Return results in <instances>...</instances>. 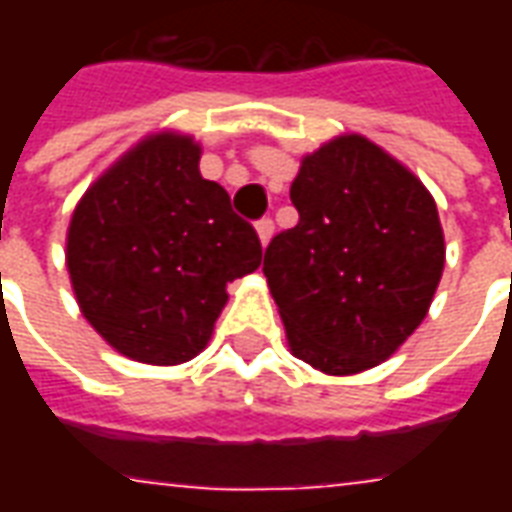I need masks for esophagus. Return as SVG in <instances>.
<instances>
[{"instance_id":"1","label":"esophagus","mask_w":512,"mask_h":512,"mask_svg":"<svg viewBox=\"0 0 512 512\" xmlns=\"http://www.w3.org/2000/svg\"><path fill=\"white\" fill-rule=\"evenodd\" d=\"M271 235H274V219H260L257 222V238H260V244L268 246V241H271Z\"/></svg>"}]
</instances>
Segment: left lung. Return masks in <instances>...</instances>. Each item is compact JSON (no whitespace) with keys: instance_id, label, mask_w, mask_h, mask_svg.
<instances>
[{"instance_id":"obj_1","label":"left lung","mask_w":512,"mask_h":512,"mask_svg":"<svg viewBox=\"0 0 512 512\" xmlns=\"http://www.w3.org/2000/svg\"><path fill=\"white\" fill-rule=\"evenodd\" d=\"M299 224L263 257L293 356L329 376L381 365L428 315L444 271L439 211L422 180L359 134L301 158Z\"/></svg>"}]
</instances>
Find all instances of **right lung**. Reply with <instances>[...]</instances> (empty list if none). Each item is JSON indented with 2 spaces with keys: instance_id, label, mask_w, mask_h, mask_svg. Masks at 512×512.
<instances>
[{
  "instance_id": "obj_1",
  "label": "right lung",
  "mask_w": 512,
  "mask_h": 512,
  "mask_svg": "<svg viewBox=\"0 0 512 512\" xmlns=\"http://www.w3.org/2000/svg\"><path fill=\"white\" fill-rule=\"evenodd\" d=\"M200 145L161 131L95 180L68 227L79 310L115 351L180 365L208 345L227 285L260 266L255 227L200 175Z\"/></svg>"
}]
</instances>
